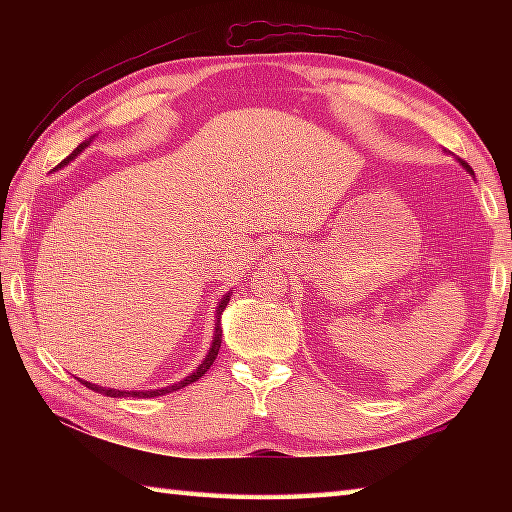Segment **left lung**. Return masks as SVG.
<instances>
[{"mask_svg": "<svg viewBox=\"0 0 512 512\" xmlns=\"http://www.w3.org/2000/svg\"><path fill=\"white\" fill-rule=\"evenodd\" d=\"M463 164H465V162H463ZM467 169H470V167H467Z\"/></svg>", "mask_w": 512, "mask_h": 512, "instance_id": "obj_1", "label": "left lung"}]
</instances>
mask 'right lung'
<instances>
[{"mask_svg": "<svg viewBox=\"0 0 512 512\" xmlns=\"http://www.w3.org/2000/svg\"><path fill=\"white\" fill-rule=\"evenodd\" d=\"M88 144H90V142H83V144L76 146V149L72 151V155H67V158H65L63 162H60V164H65V162L72 160L74 155H79ZM228 300H230V296H225V298L221 300L219 309H216V316H219V318H221V311L225 309V305H228ZM219 348H221V320H216V327H214V343H212L210 352H207L205 361L192 372V375L185 377L183 381H178V384L167 386V388H158V391H117V388H103V386H97V384H90V381H81V384L88 386L90 391H97V393H103V395H108V397H160V395H164V393H173V391H178V388H185L187 384H194V381L201 379V377L205 375V372L210 370V366H212L214 359H216V354H219Z\"/></svg>", "mask_w": 512, "mask_h": 512, "instance_id": "obj_1", "label": "right lung"}]
</instances>
